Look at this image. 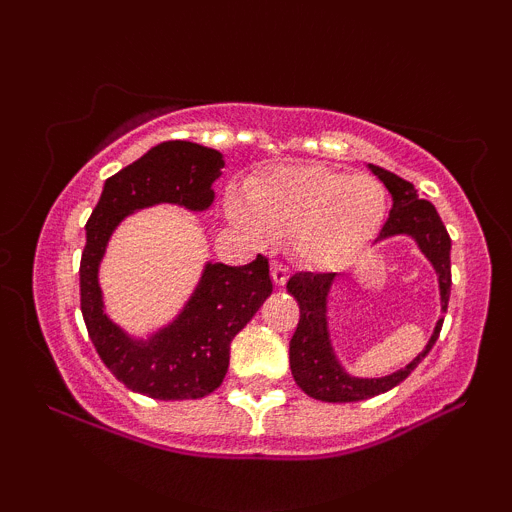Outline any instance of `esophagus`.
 I'll use <instances>...</instances> for the list:
<instances>
[{"label":"esophagus","mask_w":512,"mask_h":512,"mask_svg":"<svg viewBox=\"0 0 512 512\" xmlns=\"http://www.w3.org/2000/svg\"><path fill=\"white\" fill-rule=\"evenodd\" d=\"M272 279L276 286H286V281H289V269L281 262H272Z\"/></svg>","instance_id":"34e87169"}]
</instances>
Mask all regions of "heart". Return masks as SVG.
<instances>
[{
  "label": "heart",
  "mask_w": 512,
  "mask_h": 512,
  "mask_svg": "<svg viewBox=\"0 0 512 512\" xmlns=\"http://www.w3.org/2000/svg\"><path fill=\"white\" fill-rule=\"evenodd\" d=\"M387 209L378 178L320 163L274 166L248 182V195H226L228 219L252 243L289 238L293 255L320 272L354 262L383 231Z\"/></svg>",
  "instance_id": "heart-1"
}]
</instances>
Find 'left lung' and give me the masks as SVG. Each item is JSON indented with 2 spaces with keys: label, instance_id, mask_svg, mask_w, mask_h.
<instances>
[{
  "label": "left lung",
  "instance_id": "left-lung-1",
  "mask_svg": "<svg viewBox=\"0 0 512 512\" xmlns=\"http://www.w3.org/2000/svg\"><path fill=\"white\" fill-rule=\"evenodd\" d=\"M368 168L370 173L378 175V180L383 182L392 195L390 219L385 221L383 231H380L375 243L399 236L414 240L416 248L431 262L433 272L438 276L440 313H445L452 284L450 236L445 231L443 221H440L436 207L428 199L416 195V187L399 178V175L380 166H373V163H368ZM334 281H337V274L301 272L291 276L289 284H286V289L301 305V320H298V327L289 344L293 380H296V385L301 387L305 395L320 399V402H361V399L383 395V392L402 383L404 378H409L411 370L424 361L428 351L436 344L440 327H443V317H438L424 351L416 354V358H411L407 366L390 375H380V378H358V375H351L344 368L332 344L327 298H330Z\"/></svg>",
  "mask_w": 512,
  "mask_h": 512
}]
</instances>
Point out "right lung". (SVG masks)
I'll list each match as a JSON object with an SVG mask.
<instances>
[{
  "instance_id": "add662e5",
  "label": "right lung",
  "mask_w": 512,
  "mask_h": 512,
  "mask_svg": "<svg viewBox=\"0 0 512 512\" xmlns=\"http://www.w3.org/2000/svg\"><path fill=\"white\" fill-rule=\"evenodd\" d=\"M223 154L192 142H163L105 180L103 195L86 223L81 255V313L88 337L110 373L139 395L199 399L223 383L233 337L272 293L269 262L262 255L243 267L207 262L195 291L168 325L134 337L105 313L98 272L115 228L134 211L175 204L207 211Z\"/></svg>"
}]
</instances>
